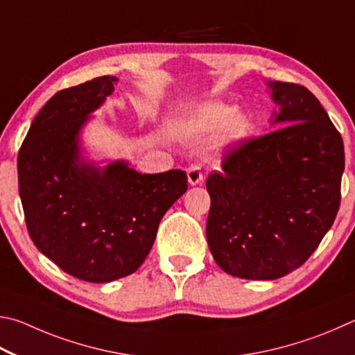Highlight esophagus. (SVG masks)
Listing matches in <instances>:
<instances>
[{
    "label": "esophagus",
    "mask_w": 355,
    "mask_h": 355,
    "mask_svg": "<svg viewBox=\"0 0 355 355\" xmlns=\"http://www.w3.org/2000/svg\"><path fill=\"white\" fill-rule=\"evenodd\" d=\"M187 176H189V182L190 185H198L202 181V171L200 165H191L187 170Z\"/></svg>",
    "instance_id": "34e87169"
}]
</instances>
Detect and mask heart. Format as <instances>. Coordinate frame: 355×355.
I'll list each match as a JSON object with an SVG mask.
<instances>
[{"instance_id": "b5f03b06", "label": "heart", "mask_w": 355, "mask_h": 355, "mask_svg": "<svg viewBox=\"0 0 355 355\" xmlns=\"http://www.w3.org/2000/svg\"><path fill=\"white\" fill-rule=\"evenodd\" d=\"M216 130L221 146L237 145L250 134L251 120L245 112L216 101L200 104L182 118L181 134L189 140H200Z\"/></svg>"}]
</instances>
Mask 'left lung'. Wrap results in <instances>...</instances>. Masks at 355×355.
I'll return each instance as SVG.
<instances>
[{"label":"left lung","mask_w":355,"mask_h":355,"mask_svg":"<svg viewBox=\"0 0 355 355\" xmlns=\"http://www.w3.org/2000/svg\"><path fill=\"white\" fill-rule=\"evenodd\" d=\"M268 85L277 129L229 149L206 182L215 262L252 281L282 277L312 256L338 214L345 170L343 139L313 93Z\"/></svg>","instance_id":"obj_1"}]
</instances>
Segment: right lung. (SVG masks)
<instances>
[{"label":"right lung","instance_id":"right-lung-1","mask_svg":"<svg viewBox=\"0 0 355 355\" xmlns=\"http://www.w3.org/2000/svg\"><path fill=\"white\" fill-rule=\"evenodd\" d=\"M101 76L55 93L18 151V191L31 240L80 281L132 275L151 251L159 223L187 190V174H141L126 162L99 168L79 154V130L115 89Z\"/></svg>","mask_w":355,"mask_h":355}]
</instances>
